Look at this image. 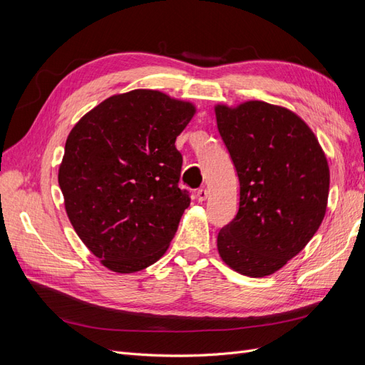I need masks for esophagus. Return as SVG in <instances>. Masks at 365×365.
Instances as JSON below:
<instances>
[{"label":"esophagus","mask_w":365,"mask_h":365,"mask_svg":"<svg viewBox=\"0 0 365 365\" xmlns=\"http://www.w3.org/2000/svg\"><path fill=\"white\" fill-rule=\"evenodd\" d=\"M208 197V192L205 190V189H200L196 192V200L200 201V202H202V201H205Z\"/></svg>","instance_id":"34e87169"}]
</instances>
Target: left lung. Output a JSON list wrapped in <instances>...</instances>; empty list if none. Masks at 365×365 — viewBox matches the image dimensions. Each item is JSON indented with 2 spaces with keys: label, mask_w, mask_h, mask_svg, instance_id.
<instances>
[{
  "label": "left lung",
  "mask_w": 365,
  "mask_h": 365,
  "mask_svg": "<svg viewBox=\"0 0 365 365\" xmlns=\"http://www.w3.org/2000/svg\"><path fill=\"white\" fill-rule=\"evenodd\" d=\"M216 123L239 176L236 217L217 235L231 269L264 277L295 257L322 225L329 164L319 143L291 109L260 101L215 106Z\"/></svg>",
  "instance_id": "8db88e82"
}]
</instances>
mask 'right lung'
Listing matches in <instances>:
<instances>
[{"label": "right lung", "instance_id": "right-lung-1", "mask_svg": "<svg viewBox=\"0 0 365 365\" xmlns=\"http://www.w3.org/2000/svg\"><path fill=\"white\" fill-rule=\"evenodd\" d=\"M195 113L161 91L132 90L98 103L68 134L58 173L65 212L108 269L137 272L168 251L190 205L175 140Z\"/></svg>", "mask_w": 365, "mask_h": 365}]
</instances>
